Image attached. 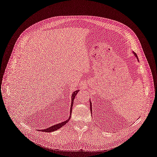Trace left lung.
<instances>
[{
	"mask_svg": "<svg viewBox=\"0 0 157 157\" xmlns=\"http://www.w3.org/2000/svg\"><path fill=\"white\" fill-rule=\"evenodd\" d=\"M133 54H134V56H136V57L137 59V60L139 61V60H138V57H137V55H136V53H134V52H133ZM90 112H91V113H92V103H91V101H90Z\"/></svg>",
	"mask_w": 157,
	"mask_h": 157,
	"instance_id": "1",
	"label": "left lung"
}]
</instances>
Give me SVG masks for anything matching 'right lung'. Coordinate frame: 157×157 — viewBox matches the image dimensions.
Here are the masks:
<instances>
[{"label": "right lung", "instance_id": "right-lung-1", "mask_svg": "<svg viewBox=\"0 0 157 157\" xmlns=\"http://www.w3.org/2000/svg\"><path fill=\"white\" fill-rule=\"evenodd\" d=\"M79 90H77L76 91H75L73 94H72V96H71V108H70V115L69 116V118L67 120H65V121L63 122H62V123H60L59 124H56L54 126H52L50 128H46L45 129H42V131L43 132H53V131H55L59 129H60V128H62L63 126H64L66 123H67L68 122V121L70 120V117H71V112H72V107H73V102H74V99L75 98V96L77 95L78 94V92H79Z\"/></svg>", "mask_w": 157, "mask_h": 157}]
</instances>
